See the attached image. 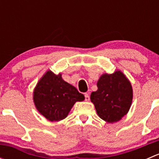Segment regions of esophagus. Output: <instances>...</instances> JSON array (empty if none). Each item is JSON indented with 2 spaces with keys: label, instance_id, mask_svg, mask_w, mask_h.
<instances>
[{
  "label": "esophagus",
  "instance_id": "34e87169",
  "mask_svg": "<svg viewBox=\"0 0 159 159\" xmlns=\"http://www.w3.org/2000/svg\"><path fill=\"white\" fill-rule=\"evenodd\" d=\"M84 99H85V101H87V102H89L90 100V96L88 93H85V94H84Z\"/></svg>",
  "mask_w": 159,
  "mask_h": 159
}]
</instances>
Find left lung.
I'll use <instances>...</instances> for the list:
<instances>
[{"mask_svg": "<svg viewBox=\"0 0 159 159\" xmlns=\"http://www.w3.org/2000/svg\"><path fill=\"white\" fill-rule=\"evenodd\" d=\"M98 90L91 94V101L98 115L109 123L121 119L129 111L132 102L131 83L124 74L116 70L104 74L97 83Z\"/></svg>", "mask_w": 159, "mask_h": 159, "instance_id": "obj_1", "label": "left lung"}]
</instances>
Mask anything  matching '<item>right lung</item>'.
<instances>
[{"label": "right lung", "mask_w": 159, "mask_h": 159, "mask_svg": "<svg viewBox=\"0 0 159 159\" xmlns=\"http://www.w3.org/2000/svg\"><path fill=\"white\" fill-rule=\"evenodd\" d=\"M84 100V94L64 81L61 75L51 70L41 78L34 91V102L38 111L51 121L64 119L76 102Z\"/></svg>", "instance_id": "1"}]
</instances>
